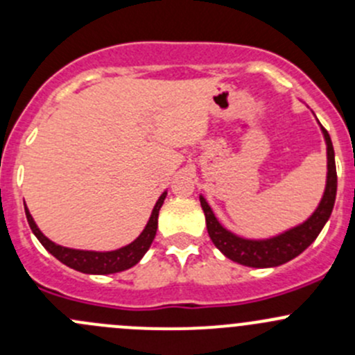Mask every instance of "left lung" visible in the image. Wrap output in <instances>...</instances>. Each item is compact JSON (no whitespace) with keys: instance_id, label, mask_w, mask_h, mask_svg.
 <instances>
[{"instance_id":"left-lung-1","label":"left lung","mask_w":355,"mask_h":355,"mask_svg":"<svg viewBox=\"0 0 355 355\" xmlns=\"http://www.w3.org/2000/svg\"><path fill=\"white\" fill-rule=\"evenodd\" d=\"M320 127L323 132L324 142H327V185H324L323 198L314 213L302 223L270 239H245L227 230L214 216L213 209L204 199V196H199L200 206H202L204 216H206L207 234H209L213 244L228 259L250 268H275L292 261L316 241L320 232L330 220L336 198L335 151H333L330 134L324 130L323 125Z\"/></svg>"}]
</instances>
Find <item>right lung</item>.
Wrapping results in <instances>:
<instances>
[{
    "mask_svg": "<svg viewBox=\"0 0 355 355\" xmlns=\"http://www.w3.org/2000/svg\"><path fill=\"white\" fill-rule=\"evenodd\" d=\"M164 199H166V191L159 196L157 202L153 207V213L149 216L148 225L144 227V230L141 232L137 239L134 242H130L128 245L120 247V249L114 250H82V249H70V247H63L55 244L53 241H49L39 227L35 225L34 218L28 213L27 206H25V216H27L28 227H31L32 234L37 237V241L41 242L42 247L48 250L49 254L56 257L58 261H62L63 264H67L71 270H77L80 273L87 275H111V273H120V271L128 270V268L135 266L139 261L144 257V254L148 252L149 247H151L153 241L156 237L157 230V214H159L161 206H163Z\"/></svg>",
    "mask_w": 355,
    "mask_h": 355,
    "instance_id": "obj_1",
    "label": "right lung"
}]
</instances>
